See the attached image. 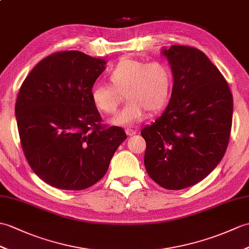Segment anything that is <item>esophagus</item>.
<instances>
[{
  "mask_svg": "<svg viewBox=\"0 0 249 249\" xmlns=\"http://www.w3.org/2000/svg\"><path fill=\"white\" fill-rule=\"evenodd\" d=\"M126 134L128 136H134L137 134V129L131 128V127H127L126 128Z\"/></svg>",
  "mask_w": 249,
  "mask_h": 249,
  "instance_id": "1",
  "label": "esophagus"
}]
</instances>
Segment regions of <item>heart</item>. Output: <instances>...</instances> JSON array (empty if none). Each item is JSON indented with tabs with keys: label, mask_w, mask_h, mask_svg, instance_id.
<instances>
[{
	"label": "heart",
	"mask_w": 249,
	"mask_h": 249,
	"mask_svg": "<svg viewBox=\"0 0 249 249\" xmlns=\"http://www.w3.org/2000/svg\"><path fill=\"white\" fill-rule=\"evenodd\" d=\"M107 77L110 86H93L90 97L98 111L113 114L125 94L128 102L112 124L135 125L145 118L147 111L159 112L170 101L173 74L163 61L146 62L126 57L109 71Z\"/></svg>",
	"instance_id": "heart-1"
}]
</instances>
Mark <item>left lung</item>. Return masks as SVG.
<instances>
[{
    "label": "left lung",
    "instance_id": "8db88e82",
    "mask_svg": "<svg viewBox=\"0 0 249 249\" xmlns=\"http://www.w3.org/2000/svg\"><path fill=\"white\" fill-rule=\"evenodd\" d=\"M162 54L174 85L162 115L141 130L144 165L159 186L181 190L203 180L223 159L233 98L226 79L200 50L172 45Z\"/></svg>",
    "mask_w": 249,
    "mask_h": 249
}]
</instances>
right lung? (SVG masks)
Returning a JSON list of instances; mask_svg holds the SVG:
<instances>
[{"mask_svg": "<svg viewBox=\"0 0 249 249\" xmlns=\"http://www.w3.org/2000/svg\"><path fill=\"white\" fill-rule=\"evenodd\" d=\"M106 61L61 51L40 61L23 82L15 112L23 153L50 186L79 191L104 177L123 128L102 124L90 91Z\"/></svg>", "mask_w": 249, "mask_h": 249, "instance_id": "1", "label": "right lung"}]
</instances>
